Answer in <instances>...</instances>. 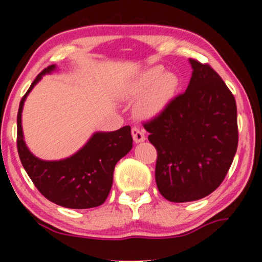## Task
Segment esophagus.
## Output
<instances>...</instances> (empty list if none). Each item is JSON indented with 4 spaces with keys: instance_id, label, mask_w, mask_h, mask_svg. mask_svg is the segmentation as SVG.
Listing matches in <instances>:
<instances>
[{
    "instance_id": "obj_1",
    "label": "esophagus",
    "mask_w": 262,
    "mask_h": 262,
    "mask_svg": "<svg viewBox=\"0 0 262 262\" xmlns=\"http://www.w3.org/2000/svg\"><path fill=\"white\" fill-rule=\"evenodd\" d=\"M132 137H134V141L136 143H141L143 141H145V135H144V131L141 130L139 127H132Z\"/></svg>"
}]
</instances>
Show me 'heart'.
Returning <instances> with one entry per match:
<instances>
[{
	"label": "heart",
	"mask_w": 262,
	"mask_h": 262,
	"mask_svg": "<svg viewBox=\"0 0 262 262\" xmlns=\"http://www.w3.org/2000/svg\"><path fill=\"white\" fill-rule=\"evenodd\" d=\"M179 78L173 73H166L161 66L149 68L136 78L132 84V94L142 95L137 111L142 117L159 116L167 108L179 89Z\"/></svg>",
	"instance_id": "1"
}]
</instances>
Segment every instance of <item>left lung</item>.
<instances>
[{"instance_id": "8db88e82", "label": "left lung", "mask_w": 262, "mask_h": 262, "mask_svg": "<svg viewBox=\"0 0 262 262\" xmlns=\"http://www.w3.org/2000/svg\"><path fill=\"white\" fill-rule=\"evenodd\" d=\"M192 77L159 116L144 124L157 150L155 179L169 202L202 199L223 182L237 150L232 93L209 64L189 59Z\"/></svg>"}]
</instances>
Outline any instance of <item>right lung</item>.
<instances>
[{"label": "right lung", "instance_id": "right-lung-1", "mask_svg": "<svg viewBox=\"0 0 262 262\" xmlns=\"http://www.w3.org/2000/svg\"><path fill=\"white\" fill-rule=\"evenodd\" d=\"M55 69L52 64L42 70L21 99L17 112V152L28 177L50 202L68 209L96 207L105 203L110 194L117 162L132 149L131 127L95 132L84 146L64 160L44 161L35 157L24 141V102L41 77Z\"/></svg>", "mask_w": 262, "mask_h": 262}]
</instances>
